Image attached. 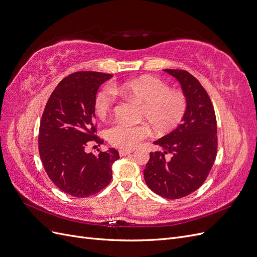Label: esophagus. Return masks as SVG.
<instances>
[{"mask_svg": "<svg viewBox=\"0 0 257 257\" xmlns=\"http://www.w3.org/2000/svg\"><path fill=\"white\" fill-rule=\"evenodd\" d=\"M133 151L134 150H132V149H121V150H119V154L121 155V157H124V155H128L131 153H133Z\"/></svg>", "mask_w": 257, "mask_h": 257, "instance_id": "obj_1", "label": "esophagus"}]
</instances>
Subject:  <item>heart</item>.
Here are the masks:
<instances>
[{
	"label": "heart",
	"instance_id": "obj_1",
	"mask_svg": "<svg viewBox=\"0 0 257 257\" xmlns=\"http://www.w3.org/2000/svg\"><path fill=\"white\" fill-rule=\"evenodd\" d=\"M116 93L142 105L139 118L146 120L158 133L175 128L181 122L188 107V99L180 91L170 90L168 84L154 77L145 76L113 87H105L95 95L94 111L100 119L109 114ZM150 134L146 123L116 122L107 130V139L112 146L134 149Z\"/></svg>",
	"mask_w": 257,
	"mask_h": 257
}]
</instances>
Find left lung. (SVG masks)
<instances>
[{"instance_id":"1","label":"left lung","mask_w":257,"mask_h":257,"mask_svg":"<svg viewBox=\"0 0 257 257\" xmlns=\"http://www.w3.org/2000/svg\"><path fill=\"white\" fill-rule=\"evenodd\" d=\"M181 85L188 107L181 123L153 144L144 169L147 185L158 195L177 199L196 191L206 180L216 155L217 135L213 106L206 90L189 72L164 69ZM170 154L168 159L165 157Z\"/></svg>"}]
</instances>
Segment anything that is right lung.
<instances>
[{"label": "right lung", "mask_w": 257, "mask_h": 257, "mask_svg": "<svg viewBox=\"0 0 257 257\" xmlns=\"http://www.w3.org/2000/svg\"><path fill=\"white\" fill-rule=\"evenodd\" d=\"M112 75L77 72L65 77L46 104L40 125L38 150L44 168L58 188L74 197L94 195L109 184L111 165L119 159L114 148L98 154L85 152L95 135L94 98L99 85Z\"/></svg>", "instance_id": "right-lung-1"}]
</instances>
